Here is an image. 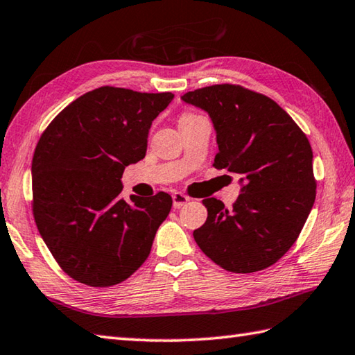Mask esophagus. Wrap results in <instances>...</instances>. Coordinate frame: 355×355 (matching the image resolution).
Instances as JSON below:
<instances>
[{"mask_svg":"<svg viewBox=\"0 0 355 355\" xmlns=\"http://www.w3.org/2000/svg\"><path fill=\"white\" fill-rule=\"evenodd\" d=\"M189 201H191V197L184 196L183 192L172 193V203H173V207H175V209H180V207L184 206L186 203H189Z\"/></svg>","mask_w":355,"mask_h":355,"instance_id":"esophagus-1","label":"esophagus"}]
</instances>
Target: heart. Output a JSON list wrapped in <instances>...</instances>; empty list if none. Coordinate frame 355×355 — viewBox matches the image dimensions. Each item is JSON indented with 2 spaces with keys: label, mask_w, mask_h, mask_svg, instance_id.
I'll return each mask as SVG.
<instances>
[{
  "label": "heart",
  "mask_w": 355,
  "mask_h": 355,
  "mask_svg": "<svg viewBox=\"0 0 355 355\" xmlns=\"http://www.w3.org/2000/svg\"><path fill=\"white\" fill-rule=\"evenodd\" d=\"M196 116H198V115H196V114H191V112H184V114H182V116H180L178 123H184V121L191 120V118H196Z\"/></svg>",
  "instance_id": "heart-1"
}]
</instances>
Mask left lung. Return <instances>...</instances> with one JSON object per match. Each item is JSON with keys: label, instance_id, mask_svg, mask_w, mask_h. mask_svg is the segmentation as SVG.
<instances>
[{"label": "left lung", "instance_id": "obj_1", "mask_svg": "<svg viewBox=\"0 0 355 355\" xmlns=\"http://www.w3.org/2000/svg\"><path fill=\"white\" fill-rule=\"evenodd\" d=\"M209 114L217 132L215 169L241 175V193L227 211L206 198V223L193 239L229 272L272 266L300 235L315 201L312 149L304 132L269 96L240 85H214L183 96Z\"/></svg>", "mask_w": 355, "mask_h": 355}]
</instances>
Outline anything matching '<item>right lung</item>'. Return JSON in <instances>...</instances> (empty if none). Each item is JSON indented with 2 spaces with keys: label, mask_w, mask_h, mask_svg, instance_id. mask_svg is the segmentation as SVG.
<instances>
[{
  "label": "right lung",
  "mask_w": 355,
  "mask_h": 355,
  "mask_svg": "<svg viewBox=\"0 0 355 355\" xmlns=\"http://www.w3.org/2000/svg\"><path fill=\"white\" fill-rule=\"evenodd\" d=\"M173 94L103 86L81 95L41 134L32 158V211L60 268L94 288L124 282L149 257L172 197H120L126 166L148 149L152 121Z\"/></svg>",
  "instance_id": "obj_1"
}]
</instances>
